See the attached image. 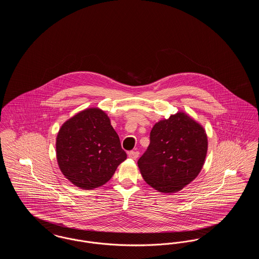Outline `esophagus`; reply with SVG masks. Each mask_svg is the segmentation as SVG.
Instances as JSON below:
<instances>
[{"instance_id":"esophagus-1","label":"esophagus","mask_w":259,"mask_h":259,"mask_svg":"<svg viewBox=\"0 0 259 259\" xmlns=\"http://www.w3.org/2000/svg\"><path fill=\"white\" fill-rule=\"evenodd\" d=\"M139 151H134V150H131V151H129L128 152V156H129V158H131V159H134L136 160L138 157H139Z\"/></svg>"}]
</instances>
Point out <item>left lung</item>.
Masks as SVG:
<instances>
[{
    "label": "left lung",
    "mask_w": 259,
    "mask_h": 259,
    "mask_svg": "<svg viewBox=\"0 0 259 259\" xmlns=\"http://www.w3.org/2000/svg\"><path fill=\"white\" fill-rule=\"evenodd\" d=\"M149 146L138 160L148 185L163 193H174L190 184L201 171L208 150L204 128L185 112L155 124Z\"/></svg>",
    "instance_id": "left-lung-1"
}]
</instances>
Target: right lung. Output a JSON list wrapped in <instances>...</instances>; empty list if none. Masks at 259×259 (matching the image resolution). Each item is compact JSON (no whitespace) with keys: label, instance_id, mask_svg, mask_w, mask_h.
Returning <instances> with one entry per match:
<instances>
[{"label":"right lung","instance_id":"obj_1","mask_svg":"<svg viewBox=\"0 0 259 259\" xmlns=\"http://www.w3.org/2000/svg\"><path fill=\"white\" fill-rule=\"evenodd\" d=\"M56 156L63 175L83 189L105 185L127 158L109 116L96 108L80 111L62 125Z\"/></svg>","mask_w":259,"mask_h":259}]
</instances>
